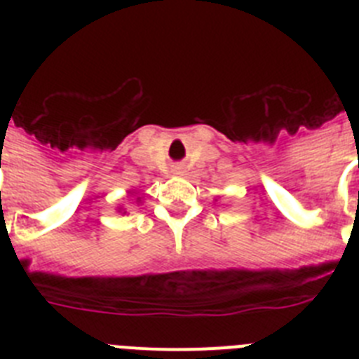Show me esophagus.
<instances>
[{
	"instance_id": "obj_1",
	"label": "esophagus",
	"mask_w": 359,
	"mask_h": 359,
	"mask_svg": "<svg viewBox=\"0 0 359 359\" xmlns=\"http://www.w3.org/2000/svg\"><path fill=\"white\" fill-rule=\"evenodd\" d=\"M174 169H176V170H180V169H182V167H180V165H176V167H174Z\"/></svg>"
}]
</instances>
